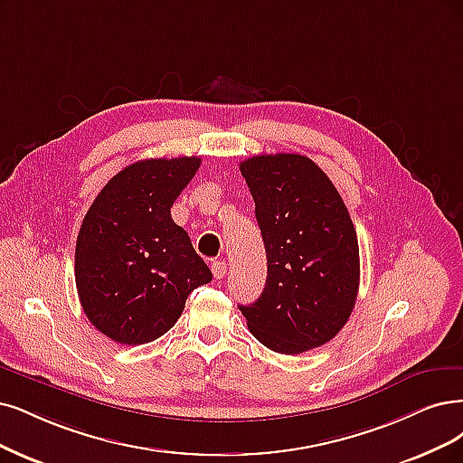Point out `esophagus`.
<instances>
[{
  "instance_id": "34e87169",
  "label": "esophagus",
  "mask_w": 463,
  "mask_h": 463,
  "mask_svg": "<svg viewBox=\"0 0 463 463\" xmlns=\"http://www.w3.org/2000/svg\"><path fill=\"white\" fill-rule=\"evenodd\" d=\"M212 272H213V277L217 280L225 279V275H227V263L225 261H213L212 263Z\"/></svg>"
}]
</instances>
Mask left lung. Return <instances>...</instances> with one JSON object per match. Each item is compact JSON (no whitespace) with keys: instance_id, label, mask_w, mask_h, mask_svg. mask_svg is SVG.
I'll use <instances>...</instances> for the list:
<instances>
[{"instance_id":"left-lung-1","label":"left lung","mask_w":463,"mask_h":463,"mask_svg":"<svg viewBox=\"0 0 463 463\" xmlns=\"http://www.w3.org/2000/svg\"><path fill=\"white\" fill-rule=\"evenodd\" d=\"M267 251L261 298L241 305L265 347L299 354L328 344L356 301L361 263L354 225L328 175L301 154L241 164Z\"/></svg>"}]
</instances>
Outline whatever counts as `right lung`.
Returning a JSON list of instances; mask_svg holds the SVG:
<instances>
[{
  "label": "right lung",
  "mask_w": 463,
  "mask_h": 463,
  "mask_svg": "<svg viewBox=\"0 0 463 463\" xmlns=\"http://www.w3.org/2000/svg\"><path fill=\"white\" fill-rule=\"evenodd\" d=\"M198 156L150 158L116 174L83 217L76 242V288L85 317L122 345L164 335L212 270L171 205L200 167Z\"/></svg>",
  "instance_id": "right-lung-1"
}]
</instances>
